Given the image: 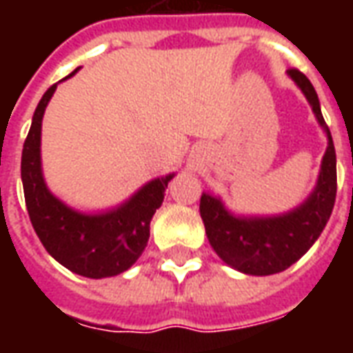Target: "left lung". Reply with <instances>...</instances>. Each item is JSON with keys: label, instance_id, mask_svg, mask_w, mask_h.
<instances>
[{"label": "left lung", "instance_id": "1", "mask_svg": "<svg viewBox=\"0 0 353 353\" xmlns=\"http://www.w3.org/2000/svg\"><path fill=\"white\" fill-rule=\"evenodd\" d=\"M288 73L310 101L329 138L314 192L303 206L289 214L252 219L230 215L221 202L210 194H202L200 199V215L215 253L232 268L253 276L281 272L301 259L325 229L336 199V154L331 132L319 109L318 94L303 72L289 68Z\"/></svg>", "mask_w": 353, "mask_h": 353}]
</instances>
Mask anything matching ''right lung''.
Here are the masks:
<instances>
[{
    "instance_id": "1",
    "label": "right lung",
    "mask_w": 353,
    "mask_h": 353,
    "mask_svg": "<svg viewBox=\"0 0 353 353\" xmlns=\"http://www.w3.org/2000/svg\"><path fill=\"white\" fill-rule=\"evenodd\" d=\"M54 90L57 85L37 103L22 149L20 174L30 221L45 250L68 270L87 278L117 276L128 270L145 250L149 223L161 208L164 189L174 176L147 183L126 204L108 214L83 215L70 210L50 194L41 174V121Z\"/></svg>"
}]
</instances>
